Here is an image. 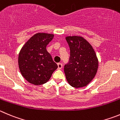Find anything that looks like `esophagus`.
<instances>
[{
    "mask_svg": "<svg viewBox=\"0 0 120 120\" xmlns=\"http://www.w3.org/2000/svg\"><path fill=\"white\" fill-rule=\"evenodd\" d=\"M57 66H58V69H61L63 67V64L61 63H59L57 64Z\"/></svg>",
    "mask_w": 120,
    "mask_h": 120,
    "instance_id": "34e87169",
    "label": "esophagus"
}]
</instances>
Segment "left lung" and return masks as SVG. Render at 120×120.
<instances>
[{
	"mask_svg": "<svg viewBox=\"0 0 120 120\" xmlns=\"http://www.w3.org/2000/svg\"><path fill=\"white\" fill-rule=\"evenodd\" d=\"M70 48L69 62L64 71L68 83L74 88L86 86L97 72L98 61L91 45L81 37L66 38Z\"/></svg>",
	"mask_w": 120,
	"mask_h": 120,
	"instance_id": "1",
	"label": "left lung"
}]
</instances>
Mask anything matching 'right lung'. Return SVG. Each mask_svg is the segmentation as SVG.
<instances>
[{"label": "right lung", "instance_id": "1", "mask_svg": "<svg viewBox=\"0 0 120 120\" xmlns=\"http://www.w3.org/2000/svg\"><path fill=\"white\" fill-rule=\"evenodd\" d=\"M53 37V34H36L25 44L19 54L18 64L22 75L35 85L45 83L58 68L46 50Z\"/></svg>", "mask_w": 120, "mask_h": 120}]
</instances>
